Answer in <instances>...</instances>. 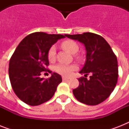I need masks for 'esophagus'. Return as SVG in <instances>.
Segmentation results:
<instances>
[{"label":"esophagus","instance_id":"34e87169","mask_svg":"<svg viewBox=\"0 0 129 129\" xmlns=\"http://www.w3.org/2000/svg\"><path fill=\"white\" fill-rule=\"evenodd\" d=\"M69 79H70V78H68V77H65V76H63L62 77V80L63 81H66V80H68Z\"/></svg>","mask_w":129,"mask_h":129}]
</instances>
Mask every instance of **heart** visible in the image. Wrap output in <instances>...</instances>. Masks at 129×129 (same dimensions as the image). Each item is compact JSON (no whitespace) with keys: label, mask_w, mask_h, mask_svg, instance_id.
Wrapping results in <instances>:
<instances>
[{"label":"heart","mask_w":129,"mask_h":129,"mask_svg":"<svg viewBox=\"0 0 129 129\" xmlns=\"http://www.w3.org/2000/svg\"><path fill=\"white\" fill-rule=\"evenodd\" d=\"M61 46L63 49L68 51L69 52L74 53V54L78 52L79 50V46L78 43L76 41L70 40V39H68V40L63 41L62 43H61ZM75 57L77 59L80 58V56L79 55L76 54ZM55 57H56L55 47L54 46H51L50 48L49 49L48 51H47V58L50 62H53L55 59ZM76 68L74 65L59 63L55 66L54 70L56 72H57L59 74L63 75V76H69L72 73V72L76 70Z\"/></svg>","instance_id":"obj_1"}]
</instances>
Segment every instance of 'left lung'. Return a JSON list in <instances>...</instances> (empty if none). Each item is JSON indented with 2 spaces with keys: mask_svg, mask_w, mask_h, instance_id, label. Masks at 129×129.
Listing matches in <instances>:
<instances>
[{
  "mask_svg": "<svg viewBox=\"0 0 129 129\" xmlns=\"http://www.w3.org/2000/svg\"><path fill=\"white\" fill-rule=\"evenodd\" d=\"M70 39L84 43L86 61L80 72L85 77L78 78L80 85L73 90L77 100L87 105H97L110 96L118 80V61L110 45L99 35L84 33L65 35ZM90 78L87 79L88 75Z\"/></svg>",
  "mask_w": 129,
  "mask_h": 129,
  "instance_id": "obj_1",
  "label": "left lung"
}]
</instances>
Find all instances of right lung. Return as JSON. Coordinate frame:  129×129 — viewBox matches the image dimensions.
<instances>
[{
	"label": "right lung",
	"instance_id": "add662e5",
	"mask_svg": "<svg viewBox=\"0 0 129 129\" xmlns=\"http://www.w3.org/2000/svg\"><path fill=\"white\" fill-rule=\"evenodd\" d=\"M63 35L43 32L31 33L20 42L12 55L9 67L11 86L17 97L30 106H37L52 98L62 81L57 73L47 79L40 78L47 68V51Z\"/></svg>",
	"mask_w": 129,
	"mask_h": 129
}]
</instances>
